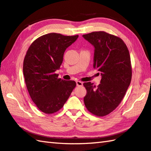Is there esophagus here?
I'll return each mask as SVG.
<instances>
[{
  "label": "esophagus",
  "instance_id": "esophagus-1",
  "mask_svg": "<svg viewBox=\"0 0 151 151\" xmlns=\"http://www.w3.org/2000/svg\"><path fill=\"white\" fill-rule=\"evenodd\" d=\"M76 85H77L78 86H82L83 85V83H82V82H81V81H76Z\"/></svg>",
  "mask_w": 151,
  "mask_h": 151
}]
</instances>
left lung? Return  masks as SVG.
<instances>
[{
  "label": "left lung",
  "mask_w": 151,
  "mask_h": 151,
  "mask_svg": "<svg viewBox=\"0 0 151 151\" xmlns=\"http://www.w3.org/2000/svg\"><path fill=\"white\" fill-rule=\"evenodd\" d=\"M94 47V67L101 73L97 87L90 82L83 84L86 89L85 106L96 116L110 114L125 96L132 76L129 52L119 37L103 31L83 35Z\"/></svg>",
  "instance_id": "obj_1"
}]
</instances>
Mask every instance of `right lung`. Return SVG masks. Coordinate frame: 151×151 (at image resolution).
Here are the masks:
<instances>
[{"instance_id": "1", "label": "right lung", "mask_w": 151, "mask_h": 151, "mask_svg": "<svg viewBox=\"0 0 151 151\" xmlns=\"http://www.w3.org/2000/svg\"><path fill=\"white\" fill-rule=\"evenodd\" d=\"M78 37L50 33L38 37L27 51L23 64L26 87L43 113L51 114L61 109L76 86L74 81L59 78L55 71L61 67L66 49Z\"/></svg>"}]
</instances>
